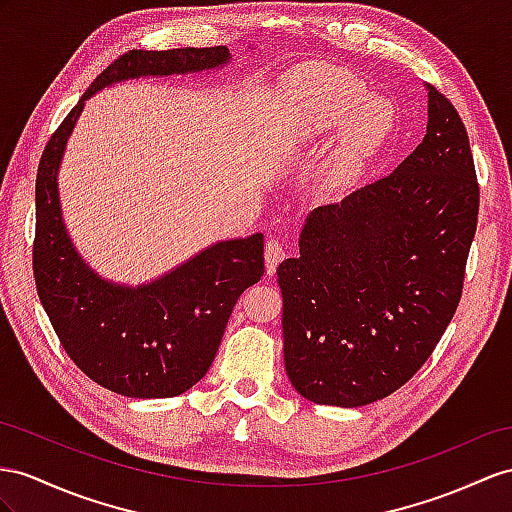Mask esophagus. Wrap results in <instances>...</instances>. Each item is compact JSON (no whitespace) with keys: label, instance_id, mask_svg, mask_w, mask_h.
Segmentation results:
<instances>
[{"label":"esophagus","instance_id":"esophagus-1","mask_svg":"<svg viewBox=\"0 0 512 512\" xmlns=\"http://www.w3.org/2000/svg\"><path fill=\"white\" fill-rule=\"evenodd\" d=\"M285 255H287L285 253V246L279 240H270L266 244V268H268V274H274V270H277V266L285 259Z\"/></svg>","mask_w":512,"mask_h":512}]
</instances>
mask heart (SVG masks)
<instances>
[{
    "label": "heart",
    "instance_id": "obj_1",
    "mask_svg": "<svg viewBox=\"0 0 512 512\" xmlns=\"http://www.w3.org/2000/svg\"><path fill=\"white\" fill-rule=\"evenodd\" d=\"M363 96L361 86L335 77H313V86L300 93L294 119L300 142H318L344 125L324 168V181L331 190H346L359 183L396 127V108L391 101L383 97L363 100Z\"/></svg>",
    "mask_w": 512,
    "mask_h": 512
}]
</instances>
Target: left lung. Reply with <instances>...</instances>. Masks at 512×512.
<instances>
[{
  "label": "left lung",
  "instance_id": "obj_1",
  "mask_svg": "<svg viewBox=\"0 0 512 512\" xmlns=\"http://www.w3.org/2000/svg\"><path fill=\"white\" fill-rule=\"evenodd\" d=\"M428 93L426 136L381 181L318 207L277 268L283 361L300 396L372 404L435 350L461 300L478 181L461 116Z\"/></svg>",
  "mask_w": 512,
  "mask_h": 512
}]
</instances>
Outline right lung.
<instances>
[{
    "label": "right lung",
    "instance_id": "right-lung-1",
    "mask_svg": "<svg viewBox=\"0 0 512 512\" xmlns=\"http://www.w3.org/2000/svg\"><path fill=\"white\" fill-rule=\"evenodd\" d=\"M231 60L227 47L129 51L90 84L38 164V298L77 368L127 398L181 396L207 374L240 294L264 277V233L218 240L153 281L106 279L77 251L64 222L62 157L86 101L101 90L144 77L222 71Z\"/></svg>",
    "mask_w": 512,
    "mask_h": 512
}]
</instances>
